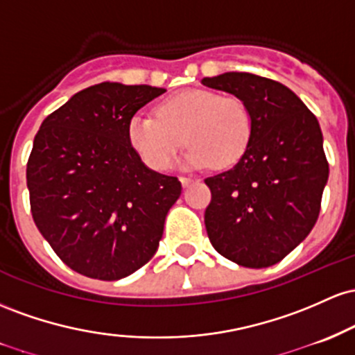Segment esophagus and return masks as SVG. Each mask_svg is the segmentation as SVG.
<instances>
[{"instance_id": "esophagus-1", "label": "esophagus", "mask_w": 355, "mask_h": 355, "mask_svg": "<svg viewBox=\"0 0 355 355\" xmlns=\"http://www.w3.org/2000/svg\"><path fill=\"white\" fill-rule=\"evenodd\" d=\"M194 181H198V179L196 178H186V176L181 178V184L184 186V188H188L191 182H194Z\"/></svg>"}]
</instances>
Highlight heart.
Here are the masks:
<instances>
[{
	"instance_id": "1",
	"label": "heart",
	"mask_w": 355,
	"mask_h": 355,
	"mask_svg": "<svg viewBox=\"0 0 355 355\" xmlns=\"http://www.w3.org/2000/svg\"><path fill=\"white\" fill-rule=\"evenodd\" d=\"M130 144L153 169L173 164L184 139L188 167L213 162L228 167L238 162L252 135V115L238 97L208 89H189L171 95L157 105V117L135 114L127 127Z\"/></svg>"
}]
</instances>
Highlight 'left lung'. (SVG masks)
Instances as JSON below:
<instances>
[{"mask_svg":"<svg viewBox=\"0 0 355 355\" xmlns=\"http://www.w3.org/2000/svg\"><path fill=\"white\" fill-rule=\"evenodd\" d=\"M202 85L233 94L252 115L240 161L206 178L205 225L228 260L266 268L309 236L320 213L329 162L317 117L284 83L245 71L206 77Z\"/></svg>","mask_w":355,"mask_h":355,"instance_id":"8db88e82","label":"left lung"}]
</instances>
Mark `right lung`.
I'll list each match as a JSON object with an SVG mask.
<instances>
[{"label": "right lung", "instance_id": "obj_1", "mask_svg": "<svg viewBox=\"0 0 355 355\" xmlns=\"http://www.w3.org/2000/svg\"><path fill=\"white\" fill-rule=\"evenodd\" d=\"M164 92L97 83L50 114L35 135L26 166L33 221L77 273L121 280L157 252L182 188L141 161L127 127Z\"/></svg>", "mask_w": 355, "mask_h": 355}]
</instances>
